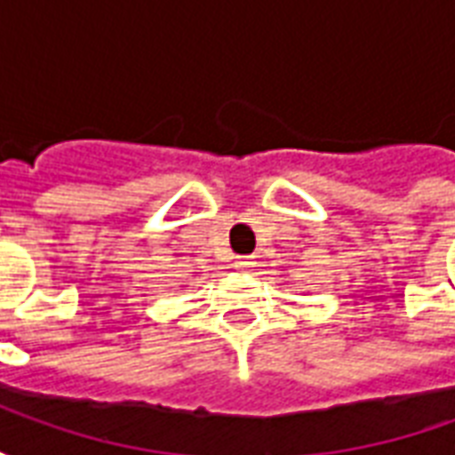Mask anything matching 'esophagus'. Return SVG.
Listing matches in <instances>:
<instances>
[{
	"label": "esophagus",
	"instance_id": "esophagus-1",
	"mask_svg": "<svg viewBox=\"0 0 455 455\" xmlns=\"http://www.w3.org/2000/svg\"><path fill=\"white\" fill-rule=\"evenodd\" d=\"M236 267L238 270H251L253 267V258H238Z\"/></svg>",
	"mask_w": 455,
	"mask_h": 455
}]
</instances>
